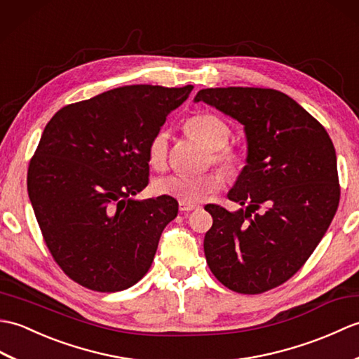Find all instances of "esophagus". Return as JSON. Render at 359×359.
I'll use <instances>...</instances> for the list:
<instances>
[{
  "label": "esophagus",
  "mask_w": 359,
  "mask_h": 359,
  "mask_svg": "<svg viewBox=\"0 0 359 359\" xmlns=\"http://www.w3.org/2000/svg\"><path fill=\"white\" fill-rule=\"evenodd\" d=\"M198 207H200V205H196V204H187V203H180V210H181V212L195 210V209H198Z\"/></svg>",
  "instance_id": "34e87169"
}]
</instances>
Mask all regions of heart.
<instances>
[{
    "mask_svg": "<svg viewBox=\"0 0 359 359\" xmlns=\"http://www.w3.org/2000/svg\"><path fill=\"white\" fill-rule=\"evenodd\" d=\"M184 130L210 150L212 163L218 164L227 177L235 178L244 170V155L236 149L226 146L232 132L224 119L212 114H200L187 119ZM167 154H169V135L164 130H159L149 142V164L155 170L165 169ZM221 184V175L209 172L203 175H167V177L155 180L152 187L156 195L172 196L180 203L194 204L201 201L205 195L218 190Z\"/></svg>",
    "mask_w": 359,
    "mask_h": 359,
    "instance_id": "heart-1",
    "label": "heart"
}]
</instances>
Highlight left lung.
<instances>
[{
	"mask_svg": "<svg viewBox=\"0 0 359 359\" xmlns=\"http://www.w3.org/2000/svg\"><path fill=\"white\" fill-rule=\"evenodd\" d=\"M244 126V170L229 190L241 209H204L207 264L238 293H262L292 278L327 232L339 203L337 154L324 127L283 92L217 87L196 93Z\"/></svg>",
	"mask_w": 359,
	"mask_h": 359,
	"instance_id": "obj_1",
	"label": "left lung"
}]
</instances>
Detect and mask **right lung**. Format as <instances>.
<instances>
[{
	"label": "right lung",
	"mask_w": 359,
	"mask_h": 359,
	"mask_svg": "<svg viewBox=\"0 0 359 359\" xmlns=\"http://www.w3.org/2000/svg\"><path fill=\"white\" fill-rule=\"evenodd\" d=\"M194 86L116 87L60 109L30 159L27 192L53 259L97 292L137 284L152 266L172 196L135 200L149 184V142Z\"/></svg>",
	"instance_id": "right-lung-1"
}]
</instances>
